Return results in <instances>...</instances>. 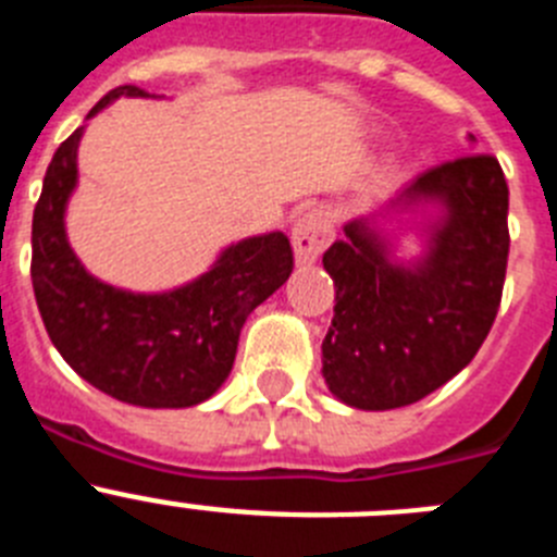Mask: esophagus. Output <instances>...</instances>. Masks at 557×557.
<instances>
[{
	"instance_id": "34e87169",
	"label": "esophagus",
	"mask_w": 557,
	"mask_h": 557,
	"mask_svg": "<svg viewBox=\"0 0 557 557\" xmlns=\"http://www.w3.org/2000/svg\"><path fill=\"white\" fill-rule=\"evenodd\" d=\"M329 243H332V223L323 211L309 209L293 223V248L298 264H312Z\"/></svg>"
}]
</instances>
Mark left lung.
I'll use <instances>...</instances> for the list:
<instances>
[{"instance_id":"left-lung-1","label":"left lung","mask_w":557,"mask_h":557,"mask_svg":"<svg viewBox=\"0 0 557 557\" xmlns=\"http://www.w3.org/2000/svg\"><path fill=\"white\" fill-rule=\"evenodd\" d=\"M407 200H441L432 250L418 268L393 264L368 223L323 253L334 318L323 339L329 391L357 410L407 407L469 366L496 321L508 270V181L488 152L421 172Z\"/></svg>"}]
</instances>
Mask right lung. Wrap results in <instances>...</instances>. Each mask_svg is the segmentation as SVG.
Masks as SVG:
<instances>
[{"label":"right lung","instance_id":"right-lung-1","mask_svg":"<svg viewBox=\"0 0 557 557\" xmlns=\"http://www.w3.org/2000/svg\"><path fill=\"white\" fill-rule=\"evenodd\" d=\"M116 97V86L88 116ZM77 127L55 150L33 211V289L49 339L88 385L136 407L200 405L228 379L248 314L293 273L289 239L236 243L198 282L164 295H133L97 282L72 253L63 209L77 181Z\"/></svg>","mask_w":557,"mask_h":557}]
</instances>
